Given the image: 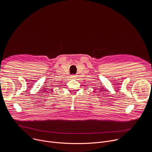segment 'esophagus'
I'll return each mask as SVG.
<instances>
[{
    "instance_id": "1",
    "label": "esophagus",
    "mask_w": 152,
    "mask_h": 152,
    "mask_svg": "<svg viewBox=\"0 0 152 152\" xmlns=\"http://www.w3.org/2000/svg\"><path fill=\"white\" fill-rule=\"evenodd\" d=\"M70 77H71L72 79H75V78L76 77V75H72Z\"/></svg>"
}]
</instances>
